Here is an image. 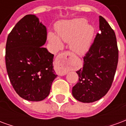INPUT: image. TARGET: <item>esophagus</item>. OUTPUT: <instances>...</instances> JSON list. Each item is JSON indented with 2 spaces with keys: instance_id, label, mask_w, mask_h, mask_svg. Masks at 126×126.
Returning a JSON list of instances; mask_svg holds the SVG:
<instances>
[{
  "instance_id": "1",
  "label": "esophagus",
  "mask_w": 126,
  "mask_h": 126,
  "mask_svg": "<svg viewBox=\"0 0 126 126\" xmlns=\"http://www.w3.org/2000/svg\"><path fill=\"white\" fill-rule=\"evenodd\" d=\"M71 54L70 52H61L58 55L55 61V71L59 76H64L67 72V67L69 61L71 58Z\"/></svg>"
}]
</instances>
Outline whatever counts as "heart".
<instances>
[{
    "instance_id": "heart-1",
    "label": "heart",
    "mask_w": 126,
    "mask_h": 126,
    "mask_svg": "<svg viewBox=\"0 0 126 126\" xmlns=\"http://www.w3.org/2000/svg\"><path fill=\"white\" fill-rule=\"evenodd\" d=\"M56 30L63 41H70V48L78 55H84L90 48L94 36V28L91 25L87 24L85 19L76 18L61 21L56 25ZM48 37L57 48L63 47L60 37L55 33L50 32Z\"/></svg>"
}]
</instances>
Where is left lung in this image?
<instances>
[{"mask_svg":"<svg viewBox=\"0 0 126 126\" xmlns=\"http://www.w3.org/2000/svg\"><path fill=\"white\" fill-rule=\"evenodd\" d=\"M99 33L84 57V66L76 71L79 80L72 88L78 101L93 103L107 93L118 63L116 36L108 22L99 16Z\"/></svg>","mask_w":126,"mask_h":126,"instance_id":"1","label":"left lung"}]
</instances>
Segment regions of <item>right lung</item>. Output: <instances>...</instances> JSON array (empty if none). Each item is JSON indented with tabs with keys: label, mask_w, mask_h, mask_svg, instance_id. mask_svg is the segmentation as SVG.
Returning a JSON list of instances; mask_svg holds the SVG:
<instances>
[{
	"label": "right lung",
	"mask_w": 126,
	"mask_h": 126,
	"mask_svg": "<svg viewBox=\"0 0 126 126\" xmlns=\"http://www.w3.org/2000/svg\"><path fill=\"white\" fill-rule=\"evenodd\" d=\"M47 37V28L38 18L27 15L18 21L7 38V74L15 92L25 100H44L57 76L53 69L54 55L42 47Z\"/></svg>",
	"instance_id": "add662e5"
}]
</instances>
